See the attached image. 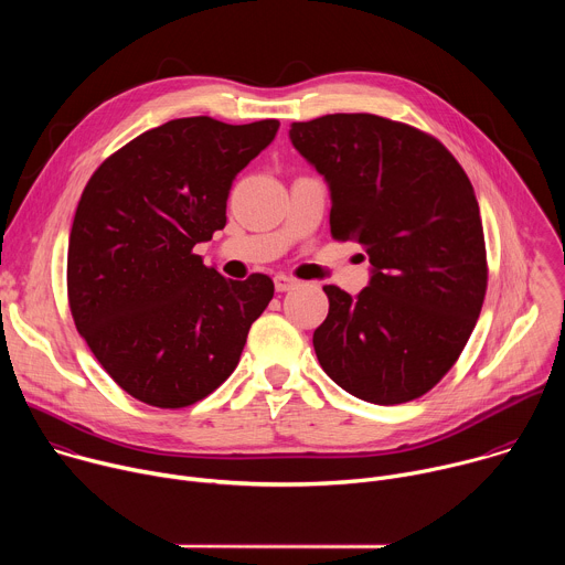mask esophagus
Instances as JSON below:
<instances>
[{"label":"esophagus","mask_w":565,"mask_h":565,"mask_svg":"<svg viewBox=\"0 0 565 565\" xmlns=\"http://www.w3.org/2000/svg\"><path fill=\"white\" fill-rule=\"evenodd\" d=\"M297 286V279H292V277H288V275H277L275 277V288H277V292H288V290H292Z\"/></svg>","instance_id":"esophagus-1"}]
</instances>
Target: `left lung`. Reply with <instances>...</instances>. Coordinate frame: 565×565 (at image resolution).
I'll use <instances>...</instances> for the list:
<instances>
[{"label": "left lung", "instance_id": "8db88e82", "mask_svg": "<svg viewBox=\"0 0 565 565\" xmlns=\"http://www.w3.org/2000/svg\"><path fill=\"white\" fill-rule=\"evenodd\" d=\"M290 140L331 188L333 238L362 244L373 266L358 297L324 286L321 369L373 405L425 395L460 358L488 290L465 170L431 134L373 114L292 122Z\"/></svg>", "mask_w": 565, "mask_h": 565}]
</instances>
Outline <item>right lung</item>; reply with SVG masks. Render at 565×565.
Segmentation results:
<instances>
[{
    "label": "right lung",
    "mask_w": 565,
    "mask_h": 565,
    "mask_svg": "<svg viewBox=\"0 0 565 565\" xmlns=\"http://www.w3.org/2000/svg\"><path fill=\"white\" fill-rule=\"evenodd\" d=\"M279 120L177 118L114 151L79 196L66 257L77 333L131 397L183 409L236 369L275 295L268 275L234 281L194 246L225 227L234 177Z\"/></svg>",
    "instance_id": "right-lung-1"
}]
</instances>
